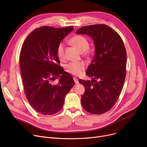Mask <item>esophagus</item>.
Segmentation results:
<instances>
[{
    "mask_svg": "<svg viewBox=\"0 0 147 147\" xmlns=\"http://www.w3.org/2000/svg\"><path fill=\"white\" fill-rule=\"evenodd\" d=\"M73 79H74V82H75V83H76V84H78L79 83V82H78V79H77L76 78H74Z\"/></svg>",
    "mask_w": 147,
    "mask_h": 147,
    "instance_id": "34e87169",
    "label": "esophagus"
}]
</instances>
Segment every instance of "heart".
Wrapping results in <instances>:
<instances>
[{
    "label": "heart",
    "instance_id": "heart-1",
    "mask_svg": "<svg viewBox=\"0 0 147 147\" xmlns=\"http://www.w3.org/2000/svg\"><path fill=\"white\" fill-rule=\"evenodd\" d=\"M70 43L75 47L78 49L81 52H89L88 50L89 43L88 38L82 35H76L73 36L70 40ZM64 44L60 43L57 49V54L60 60L64 59ZM85 64L83 62H71L68 64L65 67V70L69 74L75 76H80L85 69Z\"/></svg>",
    "mask_w": 147,
    "mask_h": 147
}]
</instances>
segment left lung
Listing matches in <instances>:
<instances>
[{"label":"left lung","mask_w":147,"mask_h":147,"mask_svg":"<svg viewBox=\"0 0 147 147\" xmlns=\"http://www.w3.org/2000/svg\"><path fill=\"white\" fill-rule=\"evenodd\" d=\"M76 33L91 36L95 49L86 71L92 80H79L85 88L82 105L90 113H105L117 102L124 84L127 62L124 43L115 30L105 24L84 26Z\"/></svg>","instance_id":"1"}]
</instances>
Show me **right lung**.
Here are the masks:
<instances>
[{"instance_id": "obj_1", "label": "right lung", "mask_w": 147, "mask_h": 147, "mask_svg": "<svg viewBox=\"0 0 147 147\" xmlns=\"http://www.w3.org/2000/svg\"><path fill=\"white\" fill-rule=\"evenodd\" d=\"M73 27L43 26L27 37L20 55L24 92L30 105L43 115L55 114L62 109L66 95L74 85L69 73L59 65L57 49ZM59 76L57 85L51 82Z\"/></svg>"}]
</instances>
